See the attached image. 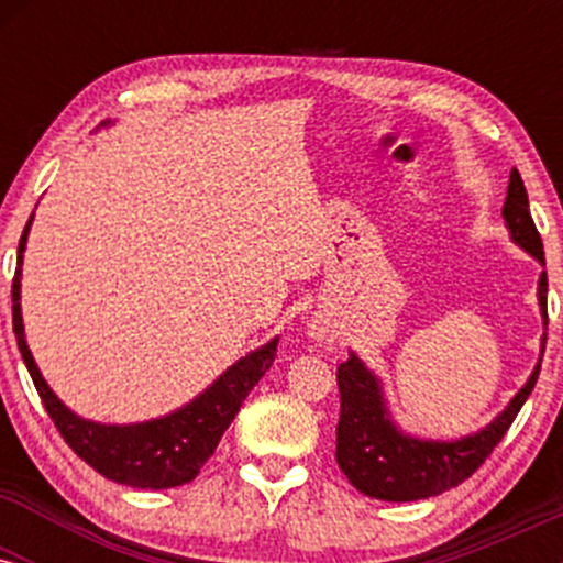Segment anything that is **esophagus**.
I'll list each match as a JSON object with an SVG mask.
<instances>
[{
    "label": "esophagus",
    "mask_w": 563,
    "mask_h": 563,
    "mask_svg": "<svg viewBox=\"0 0 563 563\" xmlns=\"http://www.w3.org/2000/svg\"><path fill=\"white\" fill-rule=\"evenodd\" d=\"M309 335L318 341H333V331L325 320H312V325H309Z\"/></svg>",
    "instance_id": "1"
}]
</instances>
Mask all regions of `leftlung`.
I'll use <instances>...</instances> for the list:
<instances>
[{
  "mask_svg": "<svg viewBox=\"0 0 563 563\" xmlns=\"http://www.w3.org/2000/svg\"><path fill=\"white\" fill-rule=\"evenodd\" d=\"M503 217L514 241L527 249L534 260L545 264L540 232L529 214V198L519 169H510ZM540 307L548 325V275H540ZM540 365L529 376L525 389L479 434L457 442H421L405 437L389 421L378 378L357 357L339 365L341 418L335 426V461L346 479L367 497L376 500H421L466 482L476 468L493 455L506 431L519 416L521 405L538 384Z\"/></svg>",
  "mask_w": 563,
  "mask_h": 563,
  "instance_id": "1",
  "label": "left lung"
}]
</instances>
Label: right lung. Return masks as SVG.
Segmentation results:
<instances>
[{
    "label": "right lung",
    "mask_w": 563,
    "mask_h": 563,
    "mask_svg": "<svg viewBox=\"0 0 563 563\" xmlns=\"http://www.w3.org/2000/svg\"><path fill=\"white\" fill-rule=\"evenodd\" d=\"M29 228L31 219L25 224L21 243H18V269L12 277V331H15L23 363L34 378L38 397H42L47 416L53 418L55 429L84 463H89L97 474L111 482L140 489H166L192 482L203 463L214 455L219 439L228 431L232 418L238 416L243 399L273 367L277 339L232 365L198 399H192L190 405L172 416L132 426L84 421L49 391L29 346H25L21 318V262Z\"/></svg>",
    "instance_id": "add662e5"
}]
</instances>
